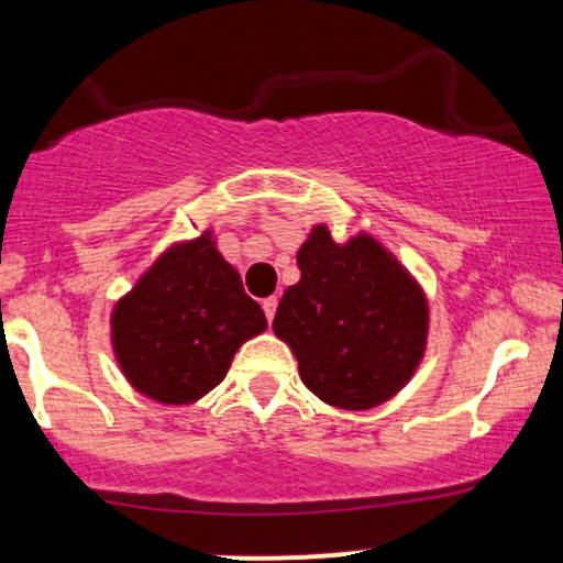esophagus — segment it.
Masks as SVG:
<instances>
[{
  "instance_id": "esophagus-1",
  "label": "esophagus",
  "mask_w": 563,
  "mask_h": 563,
  "mask_svg": "<svg viewBox=\"0 0 563 563\" xmlns=\"http://www.w3.org/2000/svg\"><path fill=\"white\" fill-rule=\"evenodd\" d=\"M262 307H264V314H267V320L273 322V318H275V309H277V299H275V296H269V299H264V301H262Z\"/></svg>"
}]
</instances>
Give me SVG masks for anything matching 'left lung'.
Returning <instances> with one entry per match:
<instances>
[{
  "label": "left lung",
  "instance_id": "left-lung-1",
  "mask_svg": "<svg viewBox=\"0 0 563 563\" xmlns=\"http://www.w3.org/2000/svg\"><path fill=\"white\" fill-rule=\"evenodd\" d=\"M301 280L277 303L273 331L322 402L371 410L412 378L426 349L423 290L376 238L339 245L325 224L296 256Z\"/></svg>",
  "mask_w": 563,
  "mask_h": 563
}]
</instances>
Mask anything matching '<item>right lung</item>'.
Listing matches in <instances>:
<instances>
[{
  "label": "right lung",
  "instance_id": "add662e5",
  "mask_svg": "<svg viewBox=\"0 0 563 563\" xmlns=\"http://www.w3.org/2000/svg\"><path fill=\"white\" fill-rule=\"evenodd\" d=\"M267 328L211 232L172 245L113 307V352L145 397L190 405L222 384L243 341Z\"/></svg>",
  "mask_w": 563,
  "mask_h": 563
}]
</instances>
